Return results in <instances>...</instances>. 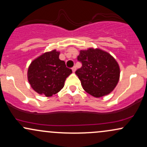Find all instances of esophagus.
<instances>
[{"mask_svg":"<svg viewBox=\"0 0 147 147\" xmlns=\"http://www.w3.org/2000/svg\"><path fill=\"white\" fill-rule=\"evenodd\" d=\"M72 72H75L76 71V67H75V66L72 67Z\"/></svg>","mask_w":147,"mask_h":147,"instance_id":"1","label":"esophagus"}]
</instances>
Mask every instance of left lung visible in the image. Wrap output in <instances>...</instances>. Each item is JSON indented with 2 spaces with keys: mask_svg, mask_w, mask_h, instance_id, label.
<instances>
[{
  "mask_svg": "<svg viewBox=\"0 0 147 147\" xmlns=\"http://www.w3.org/2000/svg\"><path fill=\"white\" fill-rule=\"evenodd\" d=\"M77 61L82 66L75 73L88 93L100 97L109 94L115 88L119 78V68L109 53L99 49L81 50Z\"/></svg>",
  "mask_w": 147,
  "mask_h": 147,
  "instance_id": "obj_1",
  "label": "left lung"
}]
</instances>
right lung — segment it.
I'll list each match as a JSON object with an SVG mask.
<instances>
[{
  "label": "right lung",
  "mask_w": 147,
  "mask_h": 147,
  "mask_svg": "<svg viewBox=\"0 0 147 147\" xmlns=\"http://www.w3.org/2000/svg\"><path fill=\"white\" fill-rule=\"evenodd\" d=\"M56 50L46 52L32 62L28 77L30 85L38 93L50 97L63 88L64 82L70 74L65 61L59 58Z\"/></svg>",
  "instance_id": "right-lung-1"
}]
</instances>
